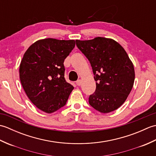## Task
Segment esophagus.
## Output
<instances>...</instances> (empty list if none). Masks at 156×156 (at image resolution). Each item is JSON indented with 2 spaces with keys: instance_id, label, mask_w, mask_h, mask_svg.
Instances as JSON below:
<instances>
[{
  "instance_id": "1",
  "label": "esophagus",
  "mask_w": 156,
  "mask_h": 156,
  "mask_svg": "<svg viewBox=\"0 0 156 156\" xmlns=\"http://www.w3.org/2000/svg\"><path fill=\"white\" fill-rule=\"evenodd\" d=\"M76 84H77L78 86H80L82 84V80H80V79H79V80L76 81Z\"/></svg>"
}]
</instances>
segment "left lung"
I'll use <instances>...</instances> for the list:
<instances>
[{"instance_id":"8db88e82","label":"left lung","mask_w":156,"mask_h":156,"mask_svg":"<svg viewBox=\"0 0 156 156\" xmlns=\"http://www.w3.org/2000/svg\"><path fill=\"white\" fill-rule=\"evenodd\" d=\"M76 42L90 62L94 75L97 87L89 97V104L102 113L115 111L124 103L133 88V62L114 39L97 37Z\"/></svg>"}]
</instances>
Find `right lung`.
<instances>
[{"instance_id": "right-lung-1", "label": "right lung", "mask_w": 156, "mask_h": 156, "mask_svg": "<svg viewBox=\"0 0 156 156\" xmlns=\"http://www.w3.org/2000/svg\"><path fill=\"white\" fill-rule=\"evenodd\" d=\"M75 44L73 39H39L23 55L19 67L22 87L32 103L46 113L64 107L74 89L64 78V62Z\"/></svg>"}]
</instances>
